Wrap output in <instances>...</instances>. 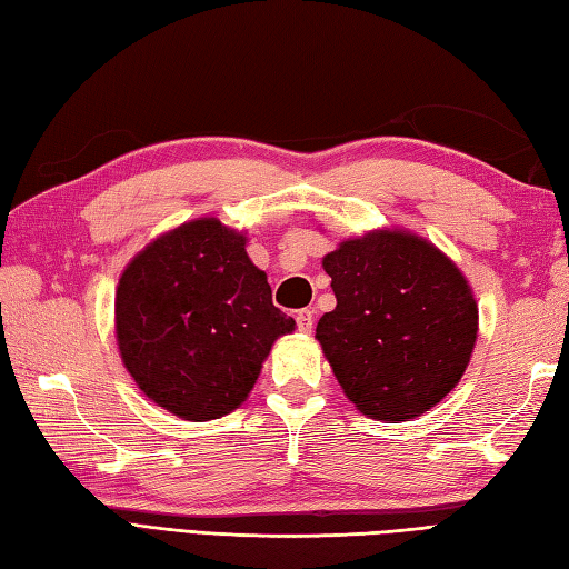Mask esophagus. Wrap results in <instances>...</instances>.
<instances>
[{"label": "esophagus", "mask_w": 569, "mask_h": 569, "mask_svg": "<svg viewBox=\"0 0 569 569\" xmlns=\"http://www.w3.org/2000/svg\"><path fill=\"white\" fill-rule=\"evenodd\" d=\"M296 322L300 332H312V325H316V312L312 310H298L296 312Z\"/></svg>", "instance_id": "esophagus-1"}]
</instances>
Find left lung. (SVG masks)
<instances>
[{
  "mask_svg": "<svg viewBox=\"0 0 569 569\" xmlns=\"http://www.w3.org/2000/svg\"><path fill=\"white\" fill-rule=\"evenodd\" d=\"M322 266L337 308L316 337L349 401L377 420L440 403L477 342V300L457 266L408 232L347 239Z\"/></svg>",
  "mask_w": 569,
  "mask_h": 569,
  "instance_id": "left-lung-1",
  "label": "left lung"
}]
</instances>
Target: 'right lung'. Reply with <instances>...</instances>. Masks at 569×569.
Returning a JSON list of instances; mask_svg holds the SVG:
<instances>
[{"instance_id": "1", "label": "right lung", "mask_w": 569, "mask_h": 569, "mask_svg": "<svg viewBox=\"0 0 569 569\" xmlns=\"http://www.w3.org/2000/svg\"><path fill=\"white\" fill-rule=\"evenodd\" d=\"M244 241L204 217L156 239L119 278L114 312L124 367L178 418L214 420L234 410L271 345L296 328L273 306Z\"/></svg>"}]
</instances>
